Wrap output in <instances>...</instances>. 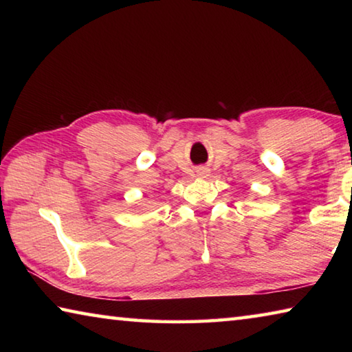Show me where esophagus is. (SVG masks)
<instances>
[{"instance_id":"1","label":"esophagus","mask_w":352,"mask_h":352,"mask_svg":"<svg viewBox=\"0 0 352 352\" xmlns=\"http://www.w3.org/2000/svg\"><path fill=\"white\" fill-rule=\"evenodd\" d=\"M208 175V169L206 168H199L197 169V177H206Z\"/></svg>"}]
</instances>
